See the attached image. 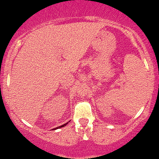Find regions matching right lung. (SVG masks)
I'll use <instances>...</instances> for the list:
<instances>
[{"mask_svg": "<svg viewBox=\"0 0 159 159\" xmlns=\"http://www.w3.org/2000/svg\"><path fill=\"white\" fill-rule=\"evenodd\" d=\"M69 122V121H68ZM67 124L68 123H66V124H64V125H61V126H59V127H57V128H55V129H53L55 130V129H60V128H62V127H64V126H65V125H67Z\"/></svg>", "mask_w": 159, "mask_h": 159, "instance_id": "1", "label": "right lung"}]
</instances>
